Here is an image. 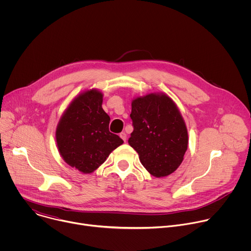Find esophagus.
<instances>
[{
	"label": "esophagus",
	"mask_w": 251,
	"mask_h": 251,
	"mask_svg": "<svg viewBox=\"0 0 251 251\" xmlns=\"http://www.w3.org/2000/svg\"><path fill=\"white\" fill-rule=\"evenodd\" d=\"M119 136L121 137V139H122L124 142H126V139H127V135H126V133H125V132H121Z\"/></svg>",
	"instance_id": "34e87169"
}]
</instances>
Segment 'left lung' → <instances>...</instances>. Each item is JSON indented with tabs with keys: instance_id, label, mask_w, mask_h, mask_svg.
<instances>
[{
	"instance_id": "1",
	"label": "left lung",
	"mask_w": 251,
	"mask_h": 251,
	"mask_svg": "<svg viewBox=\"0 0 251 251\" xmlns=\"http://www.w3.org/2000/svg\"><path fill=\"white\" fill-rule=\"evenodd\" d=\"M133 132L129 145L154 176H165L181 165L188 149L186 124L173 100L165 94H148L132 102Z\"/></svg>"
}]
</instances>
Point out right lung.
<instances>
[{
	"label": "right lung",
	"mask_w": 251,
	"mask_h": 251,
	"mask_svg": "<svg viewBox=\"0 0 251 251\" xmlns=\"http://www.w3.org/2000/svg\"><path fill=\"white\" fill-rule=\"evenodd\" d=\"M101 105V92L92 89L81 93L71 102L56 129L63 160L84 174L95 171L123 143L109 131L110 117Z\"/></svg>",
	"instance_id": "obj_1"
}]
</instances>
